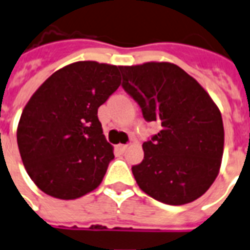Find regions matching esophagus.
<instances>
[{
	"label": "esophagus",
	"mask_w": 250,
	"mask_h": 250,
	"mask_svg": "<svg viewBox=\"0 0 250 250\" xmlns=\"http://www.w3.org/2000/svg\"><path fill=\"white\" fill-rule=\"evenodd\" d=\"M127 147H129L127 145H117V149L120 150V151H123V153H124V151H126Z\"/></svg>",
	"instance_id": "esophagus-1"
}]
</instances>
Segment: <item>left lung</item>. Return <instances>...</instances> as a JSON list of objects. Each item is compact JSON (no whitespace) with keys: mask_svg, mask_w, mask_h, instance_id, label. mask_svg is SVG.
I'll return each instance as SVG.
<instances>
[{"mask_svg":"<svg viewBox=\"0 0 250 250\" xmlns=\"http://www.w3.org/2000/svg\"><path fill=\"white\" fill-rule=\"evenodd\" d=\"M124 89L161 132L144 142L132 171L140 188L170 206L191 203L220 171L224 126L217 105L192 76L168 62L121 65Z\"/></svg>","mask_w":250,"mask_h":250,"instance_id":"1","label":"left lung"}]
</instances>
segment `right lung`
<instances>
[{"label":"right lung","mask_w":250,"mask_h":250,"mask_svg":"<svg viewBox=\"0 0 250 250\" xmlns=\"http://www.w3.org/2000/svg\"><path fill=\"white\" fill-rule=\"evenodd\" d=\"M120 65L75 62L30 97L17 142L26 171L44 194L72 200L100 186L114 155L97 109L120 87Z\"/></svg>","instance_id":"obj_1"}]
</instances>
